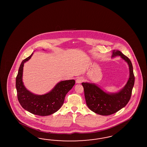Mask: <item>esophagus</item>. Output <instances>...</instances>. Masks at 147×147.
I'll return each mask as SVG.
<instances>
[{
	"instance_id": "obj_1",
	"label": "esophagus",
	"mask_w": 147,
	"mask_h": 147,
	"mask_svg": "<svg viewBox=\"0 0 147 147\" xmlns=\"http://www.w3.org/2000/svg\"><path fill=\"white\" fill-rule=\"evenodd\" d=\"M83 78L82 77H78L76 80V84H81L83 81Z\"/></svg>"
}]
</instances>
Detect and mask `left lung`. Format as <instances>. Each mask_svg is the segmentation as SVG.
Returning <instances> with one entry per match:
<instances>
[{
  "mask_svg": "<svg viewBox=\"0 0 147 147\" xmlns=\"http://www.w3.org/2000/svg\"><path fill=\"white\" fill-rule=\"evenodd\" d=\"M120 56L128 64L129 78L127 84L120 92L115 93H107L94 84L82 82L86 102L89 109L101 115L114 114L125 107L129 102L134 85L135 76L131 61L120 51L113 50L112 58Z\"/></svg>",
  "mask_w": 147,
  "mask_h": 147,
  "instance_id": "1",
  "label": "left lung"
}]
</instances>
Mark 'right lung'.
I'll return each instance as SVG.
<instances>
[{
  "label": "right lung",
  "instance_id": "right-lung-1",
  "mask_svg": "<svg viewBox=\"0 0 147 147\" xmlns=\"http://www.w3.org/2000/svg\"><path fill=\"white\" fill-rule=\"evenodd\" d=\"M30 56L22 60L16 77V89L19 102L22 107L33 114L39 116L51 115L62 106L66 95L75 85L74 80L62 81L57 84L49 93L44 95L32 93L25 87L22 82V72L25 62Z\"/></svg>",
  "mask_w": 147,
  "mask_h": 147
}]
</instances>
